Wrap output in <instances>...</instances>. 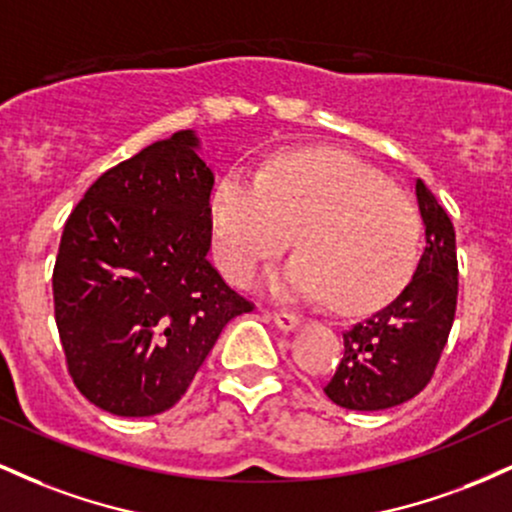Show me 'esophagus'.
I'll use <instances>...</instances> for the list:
<instances>
[{
    "instance_id": "34e87169",
    "label": "esophagus",
    "mask_w": 512,
    "mask_h": 512,
    "mask_svg": "<svg viewBox=\"0 0 512 512\" xmlns=\"http://www.w3.org/2000/svg\"><path fill=\"white\" fill-rule=\"evenodd\" d=\"M274 322H276V327H279V330L293 332V330H298V327H301L303 317L296 315V313H286V310H279V313H274Z\"/></svg>"
}]
</instances>
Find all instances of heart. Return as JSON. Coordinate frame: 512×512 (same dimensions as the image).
Instances as JSON below:
<instances>
[{
	"label": "heart",
	"mask_w": 512,
	"mask_h": 512,
	"mask_svg": "<svg viewBox=\"0 0 512 512\" xmlns=\"http://www.w3.org/2000/svg\"><path fill=\"white\" fill-rule=\"evenodd\" d=\"M214 252L248 286L296 238L301 248L269 289L325 298L344 310L395 298L419 262V211L383 173L337 149H298L260 170H228L211 195Z\"/></svg>",
	"instance_id": "1"
}]
</instances>
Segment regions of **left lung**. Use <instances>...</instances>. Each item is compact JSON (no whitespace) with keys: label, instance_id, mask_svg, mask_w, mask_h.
I'll return each mask as SVG.
<instances>
[{"label":"left lung","instance_id":"left-lung-1","mask_svg":"<svg viewBox=\"0 0 512 512\" xmlns=\"http://www.w3.org/2000/svg\"><path fill=\"white\" fill-rule=\"evenodd\" d=\"M424 252L409 284L385 308L344 332V358L325 385L334 404L380 411L416 397L431 380L457 308L455 228L433 192L416 180Z\"/></svg>","mask_w":512,"mask_h":512}]
</instances>
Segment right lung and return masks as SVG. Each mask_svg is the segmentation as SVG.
<instances>
[{"label": "right lung", "instance_id": "obj_1", "mask_svg": "<svg viewBox=\"0 0 512 512\" xmlns=\"http://www.w3.org/2000/svg\"><path fill=\"white\" fill-rule=\"evenodd\" d=\"M214 173L192 129L117 163L64 223L52 272L69 375L115 416L185 395L223 327L252 305L209 262Z\"/></svg>", "mask_w": 512, "mask_h": 512}]
</instances>
